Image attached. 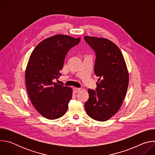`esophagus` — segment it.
<instances>
[{
    "instance_id": "34e87169",
    "label": "esophagus",
    "mask_w": 155,
    "mask_h": 155,
    "mask_svg": "<svg viewBox=\"0 0 155 155\" xmlns=\"http://www.w3.org/2000/svg\"><path fill=\"white\" fill-rule=\"evenodd\" d=\"M81 90V88H80V87H74V91L75 93H78V92H79Z\"/></svg>"
}]
</instances>
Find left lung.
<instances>
[{
    "instance_id": "1",
    "label": "left lung",
    "mask_w": 155,
    "mask_h": 155,
    "mask_svg": "<svg viewBox=\"0 0 155 155\" xmlns=\"http://www.w3.org/2000/svg\"><path fill=\"white\" fill-rule=\"evenodd\" d=\"M84 38L95 51L94 73L99 77L96 91L88 90L85 110L93 120L105 121L118 111L125 97L129 84L127 67L121 51L112 41L89 36Z\"/></svg>"
}]
</instances>
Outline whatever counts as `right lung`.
Instances as JSON below:
<instances>
[{
    "label": "right lung",
    "instance_id": "right-lung-1",
    "mask_svg": "<svg viewBox=\"0 0 155 155\" xmlns=\"http://www.w3.org/2000/svg\"><path fill=\"white\" fill-rule=\"evenodd\" d=\"M80 41V37L54 35L39 43L31 54L25 74L27 91L37 111L47 119L59 118L68 109L72 88L54 80L61 75L66 54Z\"/></svg>",
    "mask_w": 155,
    "mask_h": 155
}]
</instances>
